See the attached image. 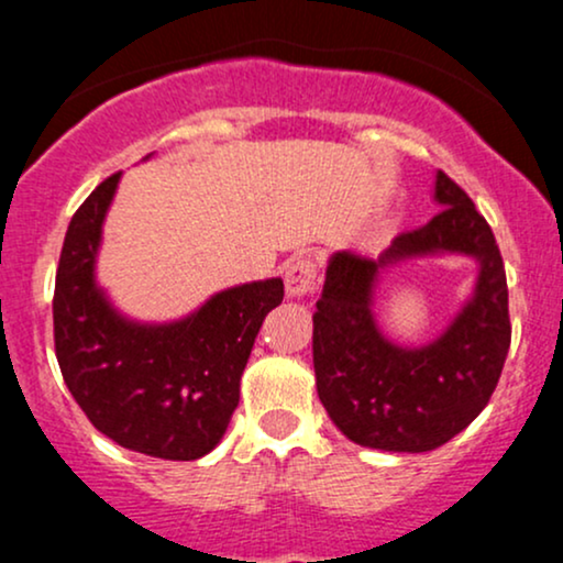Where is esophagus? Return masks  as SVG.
<instances>
[{
  "instance_id": "1",
  "label": "esophagus",
  "mask_w": 563,
  "mask_h": 563,
  "mask_svg": "<svg viewBox=\"0 0 563 563\" xmlns=\"http://www.w3.org/2000/svg\"><path fill=\"white\" fill-rule=\"evenodd\" d=\"M318 286V264L309 256H296L286 267V294L290 299H303Z\"/></svg>"
}]
</instances>
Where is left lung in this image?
<instances>
[{"mask_svg":"<svg viewBox=\"0 0 563 563\" xmlns=\"http://www.w3.org/2000/svg\"><path fill=\"white\" fill-rule=\"evenodd\" d=\"M439 214L402 232L378 260L335 251L314 312L312 357L320 402L354 444L386 452L442 448L487 407L510 346L500 249L474 200L437 172ZM461 253L481 264L475 294L423 347H399L372 314L377 277L394 263Z\"/></svg>","mask_w":563,"mask_h":563,"instance_id":"1","label":"left lung"}]
</instances>
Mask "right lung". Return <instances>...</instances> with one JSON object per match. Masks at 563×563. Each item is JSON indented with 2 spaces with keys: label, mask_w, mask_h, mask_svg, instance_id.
I'll use <instances>...</instances> for the list:
<instances>
[{
  "label": "right lung",
  "mask_w": 563,
  "mask_h": 563,
  "mask_svg": "<svg viewBox=\"0 0 563 563\" xmlns=\"http://www.w3.org/2000/svg\"><path fill=\"white\" fill-rule=\"evenodd\" d=\"M121 172L70 219L55 277V354L68 391L97 431L164 461H196L228 431L241 376L283 280L219 290L174 322L129 320L97 286L95 264Z\"/></svg>",
  "instance_id": "obj_1"
}]
</instances>
